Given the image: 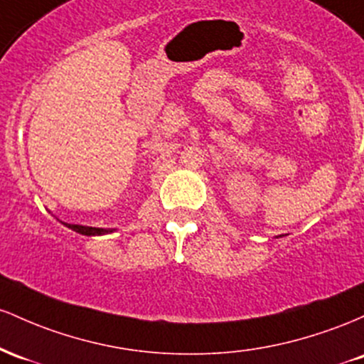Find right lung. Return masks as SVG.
Returning <instances> with one entry per match:
<instances>
[{
  "label": "right lung",
  "mask_w": 364,
  "mask_h": 364,
  "mask_svg": "<svg viewBox=\"0 0 364 364\" xmlns=\"http://www.w3.org/2000/svg\"><path fill=\"white\" fill-rule=\"evenodd\" d=\"M61 222V220H60ZM65 227H68L70 230L77 232V234H82V235H105V234H112L113 228H100V227H87V225H77V223H67V222H61Z\"/></svg>",
  "instance_id": "1"
}]
</instances>
